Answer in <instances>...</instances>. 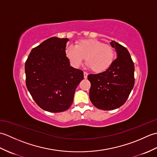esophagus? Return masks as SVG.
<instances>
[{
    "mask_svg": "<svg viewBox=\"0 0 157 157\" xmlns=\"http://www.w3.org/2000/svg\"><path fill=\"white\" fill-rule=\"evenodd\" d=\"M84 78L85 79H86L87 78V77H88V73L87 72H84Z\"/></svg>",
    "mask_w": 157,
    "mask_h": 157,
    "instance_id": "obj_1",
    "label": "esophagus"
}]
</instances>
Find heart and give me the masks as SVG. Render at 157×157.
Instances as JSON below:
<instances>
[{
	"mask_svg": "<svg viewBox=\"0 0 157 157\" xmlns=\"http://www.w3.org/2000/svg\"><path fill=\"white\" fill-rule=\"evenodd\" d=\"M67 57L74 67L80 65L85 58L86 63L92 71L101 73L114 61L115 52L111 45L96 39H84L69 46L65 51Z\"/></svg>",
	"mask_w": 157,
	"mask_h": 157,
	"instance_id": "b5f03b06",
	"label": "heart"
}]
</instances>
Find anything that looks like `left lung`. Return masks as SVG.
Returning <instances> with one entry per match:
<instances>
[{
  "label": "left lung",
  "instance_id": "1",
  "mask_svg": "<svg viewBox=\"0 0 157 157\" xmlns=\"http://www.w3.org/2000/svg\"><path fill=\"white\" fill-rule=\"evenodd\" d=\"M117 58L105 71L89 74L90 99L96 108L109 111L117 109L126 102L134 88V64L128 50L112 40Z\"/></svg>",
  "mask_w": 157,
  "mask_h": 157
}]
</instances>
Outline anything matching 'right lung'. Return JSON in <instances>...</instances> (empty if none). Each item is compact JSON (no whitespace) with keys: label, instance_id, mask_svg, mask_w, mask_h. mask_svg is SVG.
Listing matches in <instances>:
<instances>
[{"label":"right lung","instance_id":"right-lung-1","mask_svg":"<svg viewBox=\"0 0 157 157\" xmlns=\"http://www.w3.org/2000/svg\"><path fill=\"white\" fill-rule=\"evenodd\" d=\"M67 38L52 37L34 48L25 63V84L40 107L52 113L71 106L84 73L70 66L66 56Z\"/></svg>","mask_w":157,"mask_h":157}]
</instances>
